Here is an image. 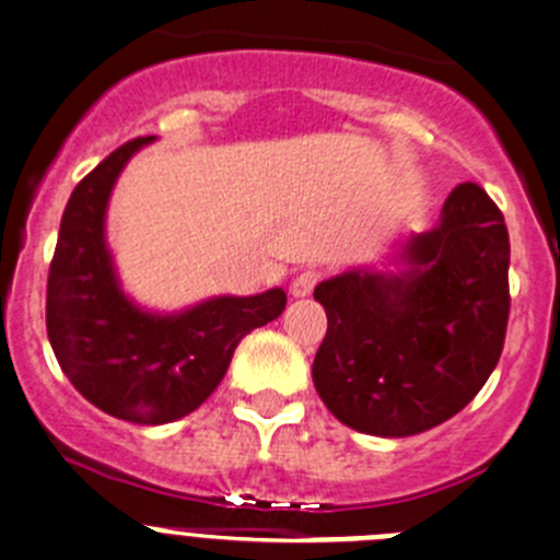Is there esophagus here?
<instances>
[{
  "label": "esophagus",
  "instance_id": "esophagus-1",
  "mask_svg": "<svg viewBox=\"0 0 560 560\" xmlns=\"http://www.w3.org/2000/svg\"><path fill=\"white\" fill-rule=\"evenodd\" d=\"M317 270H303V273H298L295 279H292L290 284V295L292 298H308L312 295L314 284H317Z\"/></svg>",
  "mask_w": 560,
  "mask_h": 560
}]
</instances>
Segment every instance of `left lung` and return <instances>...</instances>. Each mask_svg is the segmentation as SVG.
I'll return each mask as SVG.
<instances>
[{"label":"left lung","instance_id":"1","mask_svg":"<svg viewBox=\"0 0 560 560\" xmlns=\"http://www.w3.org/2000/svg\"><path fill=\"white\" fill-rule=\"evenodd\" d=\"M328 330L314 355L319 399L363 435L410 438L457 416L501 358L509 232L485 188L448 194L432 230L377 265L319 281Z\"/></svg>","mask_w":560,"mask_h":560}]
</instances>
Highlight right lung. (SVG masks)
Listing matches in <instances>:
<instances>
[{
    "instance_id": "add662e5",
    "label": "right lung",
    "mask_w": 560,
    "mask_h": 560,
    "mask_svg": "<svg viewBox=\"0 0 560 560\" xmlns=\"http://www.w3.org/2000/svg\"><path fill=\"white\" fill-rule=\"evenodd\" d=\"M155 136L114 150L70 194L48 270L46 330L65 377L97 410L159 427L197 410L224 380L246 334L279 317L281 287L213 295L180 312L144 308L122 290L106 210L125 164Z\"/></svg>"
}]
</instances>
